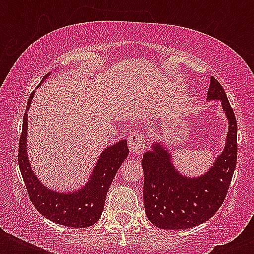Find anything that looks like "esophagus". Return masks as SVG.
Listing matches in <instances>:
<instances>
[{"instance_id":"esophagus-1","label":"esophagus","mask_w":254,"mask_h":254,"mask_svg":"<svg viewBox=\"0 0 254 254\" xmlns=\"http://www.w3.org/2000/svg\"><path fill=\"white\" fill-rule=\"evenodd\" d=\"M127 145H129V149L133 154H142L143 150H145V138L141 133L133 130L127 137Z\"/></svg>"}]
</instances>
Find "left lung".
I'll use <instances>...</instances> for the list:
<instances>
[{"label":"left lung","mask_w":254,"mask_h":254,"mask_svg":"<svg viewBox=\"0 0 254 254\" xmlns=\"http://www.w3.org/2000/svg\"><path fill=\"white\" fill-rule=\"evenodd\" d=\"M207 100L221 103L228 120L225 146L204 174L189 177L173 163L163 141L143 154V204L147 219L161 229H187L211 219L220 208L237 161V123L220 83L211 77Z\"/></svg>","instance_id":"left-lung-1"}]
</instances>
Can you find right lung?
<instances>
[{
    "mask_svg": "<svg viewBox=\"0 0 254 254\" xmlns=\"http://www.w3.org/2000/svg\"><path fill=\"white\" fill-rule=\"evenodd\" d=\"M47 76H45V79H47ZM34 95L35 92L30 95L26 112L23 115L22 134L19 139V149H18V163L29 192L30 200L33 201V204L42 216L57 224L72 227V228L91 227L101 217L108 190L111 187L117 170L129 154L127 141L120 139L115 145L104 149L96 162V166L92 170L91 177L83 187L67 192L49 189L38 179L33 171L27 155V146H26L27 113Z\"/></svg>",
    "mask_w": 254,
    "mask_h": 254,
    "instance_id": "add662e5",
    "label": "right lung"
}]
</instances>
